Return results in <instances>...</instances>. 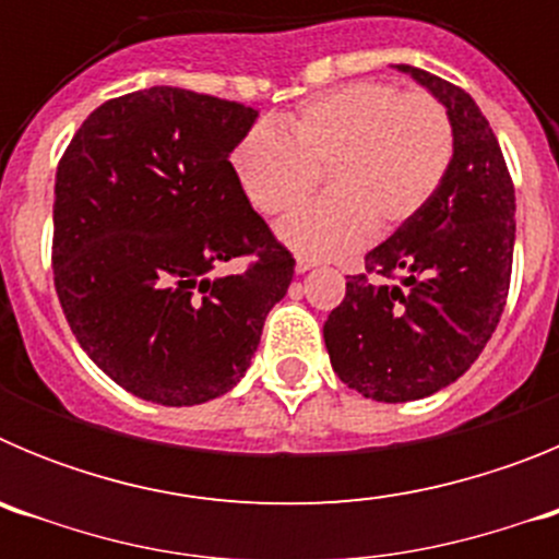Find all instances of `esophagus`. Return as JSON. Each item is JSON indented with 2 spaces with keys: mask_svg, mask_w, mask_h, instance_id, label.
<instances>
[{
  "mask_svg": "<svg viewBox=\"0 0 559 559\" xmlns=\"http://www.w3.org/2000/svg\"><path fill=\"white\" fill-rule=\"evenodd\" d=\"M316 265V260L313 257H305V254H299L296 257V271H299V274H305V271H310Z\"/></svg>",
  "mask_w": 559,
  "mask_h": 559,
  "instance_id": "34e87169",
  "label": "esophagus"
}]
</instances>
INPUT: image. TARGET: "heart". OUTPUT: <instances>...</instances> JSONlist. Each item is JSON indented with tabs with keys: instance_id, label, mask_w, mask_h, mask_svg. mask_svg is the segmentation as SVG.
<instances>
[{
	"instance_id": "obj_1",
	"label": "heart",
	"mask_w": 559,
	"mask_h": 559,
	"mask_svg": "<svg viewBox=\"0 0 559 559\" xmlns=\"http://www.w3.org/2000/svg\"><path fill=\"white\" fill-rule=\"evenodd\" d=\"M453 162L445 106L389 83H353L305 100L283 128L257 122L231 151V173L257 212L299 210L328 173L330 199L283 226L305 257H338L423 215Z\"/></svg>"
}]
</instances>
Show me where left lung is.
<instances>
[{
    "mask_svg": "<svg viewBox=\"0 0 559 559\" xmlns=\"http://www.w3.org/2000/svg\"><path fill=\"white\" fill-rule=\"evenodd\" d=\"M397 69L448 108L453 162L423 215L347 276L324 322L335 374L378 403L428 397L471 369L507 305L515 249V187L481 108L426 69Z\"/></svg>",
    "mask_w": 559,
    "mask_h": 559,
    "instance_id": "1",
    "label": "left lung"
}]
</instances>
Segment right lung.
Masks as SVG:
<instances>
[{"label":"right lung","instance_id":"obj_1","mask_svg":"<svg viewBox=\"0 0 559 559\" xmlns=\"http://www.w3.org/2000/svg\"><path fill=\"white\" fill-rule=\"evenodd\" d=\"M257 111L151 86L88 114L56 173L52 274L83 353L126 392L199 406L249 369L294 280L231 173ZM235 255L243 275L210 277Z\"/></svg>","mask_w":559,"mask_h":559}]
</instances>
